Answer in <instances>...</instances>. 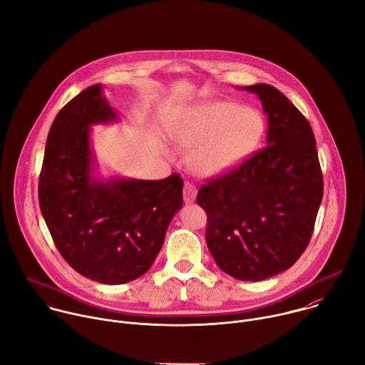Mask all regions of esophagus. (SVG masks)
Here are the masks:
<instances>
[{
	"instance_id": "1",
	"label": "esophagus",
	"mask_w": 365,
	"mask_h": 365,
	"mask_svg": "<svg viewBox=\"0 0 365 365\" xmlns=\"http://www.w3.org/2000/svg\"><path fill=\"white\" fill-rule=\"evenodd\" d=\"M182 195H184V201L185 202H194L195 197H197L195 185L191 184V182H185L184 184V190H182Z\"/></svg>"
}]
</instances>
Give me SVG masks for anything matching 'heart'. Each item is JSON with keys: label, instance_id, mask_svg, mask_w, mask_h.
<instances>
[{"label": "heart", "instance_id": "b5f03b06", "mask_svg": "<svg viewBox=\"0 0 365 365\" xmlns=\"http://www.w3.org/2000/svg\"><path fill=\"white\" fill-rule=\"evenodd\" d=\"M264 132L263 118L230 102H207L182 112L171 128L175 147L191 151V170L217 177L245 163Z\"/></svg>", "mask_w": 365, "mask_h": 365}]
</instances>
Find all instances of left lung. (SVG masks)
I'll list each match as a JSON object with an SVG mask.
<instances>
[{"mask_svg": "<svg viewBox=\"0 0 365 365\" xmlns=\"http://www.w3.org/2000/svg\"><path fill=\"white\" fill-rule=\"evenodd\" d=\"M267 116L266 147L236 170L202 185L205 242L217 266L239 280L284 272L305 252L322 201L317 142L307 118L280 91L259 83Z\"/></svg>", "mask_w": 365, "mask_h": 365, "instance_id": "1", "label": "left lung"}]
</instances>
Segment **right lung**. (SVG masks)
<instances>
[{"label":"right lung","mask_w":365,"mask_h":365,"mask_svg":"<svg viewBox=\"0 0 365 365\" xmlns=\"http://www.w3.org/2000/svg\"><path fill=\"white\" fill-rule=\"evenodd\" d=\"M118 119L101 83L73 98L48 130L38 181L40 210L60 255L105 284L147 273L182 207L178 174L161 181L96 174L92 126Z\"/></svg>","instance_id":"obj_1"}]
</instances>
